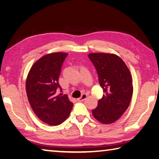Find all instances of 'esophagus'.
Returning a JSON list of instances; mask_svg holds the SVG:
<instances>
[{"label": "esophagus", "instance_id": "obj_1", "mask_svg": "<svg viewBox=\"0 0 159 159\" xmlns=\"http://www.w3.org/2000/svg\"><path fill=\"white\" fill-rule=\"evenodd\" d=\"M87 96H88V95H87L86 94H83L81 96H80V98H77V101H79V102H82V101H83L87 98Z\"/></svg>", "mask_w": 159, "mask_h": 159}]
</instances>
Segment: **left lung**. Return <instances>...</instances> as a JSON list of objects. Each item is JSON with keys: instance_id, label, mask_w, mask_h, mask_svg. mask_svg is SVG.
Instances as JSON below:
<instances>
[{"instance_id": "left-lung-1", "label": "left lung", "mask_w": 159, "mask_h": 159, "mask_svg": "<svg viewBox=\"0 0 159 159\" xmlns=\"http://www.w3.org/2000/svg\"><path fill=\"white\" fill-rule=\"evenodd\" d=\"M97 71L99 83L105 95L99 99L92 114L104 124L115 122L128 108L131 101L132 78L127 65L113 54L91 53L88 55Z\"/></svg>"}]
</instances>
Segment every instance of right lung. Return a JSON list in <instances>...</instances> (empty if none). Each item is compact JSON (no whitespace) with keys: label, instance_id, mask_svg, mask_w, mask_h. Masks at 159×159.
<instances>
[{"label":"right lung","instance_id":"add662e5","mask_svg":"<svg viewBox=\"0 0 159 159\" xmlns=\"http://www.w3.org/2000/svg\"><path fill=\"white\" fill-rule=\"evenodd\" d=\"M67 54L52 53L34 63L26 80L28 101L34 113L43 122L58 125L66 120L73 107L67 94H57L61 87L58 78Z\"/></svg>","mask_w":159,"mask_h":159}]
</instances>
